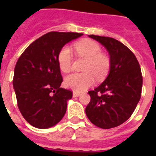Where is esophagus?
<instances>
[{
	"instance_id": "1",
	"label": "esophagus",
	"mask_w": 156,
	"mask_h": 156,
	"mask_svg": "<svg viewBox=\"0 0 156 156\" xmlns=\"http://www.w3.org/2000/svg\"><path fill=\"white\" fill-rule=\"evenodd\" d=\"M80 95V93L78 92V91H73V97H78Z\"/></svg>"
}]
</instances>
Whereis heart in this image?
I'll return each instance as SVG.
<instances>
[{"label":"heart","mask_w":156,"mask_h":156,"mask_svg":"<svg viewBox=\"0 0 156 156\" xmlns=\"http://www.w3.org/2000/svg\"><path fill=\"white\" fill-rule=\"evenodd\" d=\"M78 56L86 59L83 66V73H73L66 77L65 85L75 91H83L95 83L104 80L108 76L111 67V60L108 55L102 52V48L92 40H83L74 44ZM73 53L69 46L61 48L57 55L58 66L65 73L71 72L73 67Z\"/></svg>","instance_id":"heart-1"}]
</instances>
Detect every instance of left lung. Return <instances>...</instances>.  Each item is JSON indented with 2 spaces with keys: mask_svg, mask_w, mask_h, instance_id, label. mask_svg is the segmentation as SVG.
I'll use <instances>...</instances> for the list:
<instances>
[{
  "mask_svg": "<svg viewBox=\"0 0 156 156\" xmlns=\"http://www.w3.org/2000/svg\"><path fill=\"white\" fill-rule=\"evenodd\" d=\"M108 51L111 67L104 83L88 91L90 101L86 114L97 127L111 129L126 121L133 114L142 95L143 75L135 55L113 38L90 35Z\"/></svg>",
  "mask_w": 156,
  "mask_h": 156,
  "instance_id": "obj_1",
  "label": "left lung"
}]
</instances>
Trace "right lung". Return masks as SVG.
I'll use <instances>...</instances> for the list:
<instances>
[{"label": "right lung", "mask_w": 156, "mask_h": 156, "mask_svg": "<svg viewBox=\"0 0 156 156\" xmlns=\"http://www.w3.org/2000/svg\"><path fill=\"white\" fill-rule=\"evenodd\" d=\"M82 35L51 31L31 43L19 56L13 86L19 111L35 128H50L65 116L73 92L61 87L63 78L57 55L66 44Z\"/></svg>", "instance_id": "right-lung-1"}]
</instances>
